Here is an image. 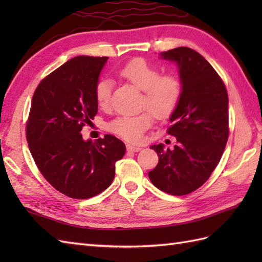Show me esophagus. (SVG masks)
Wrapping results in <instances>:
<instances>
[{"mask_svg":"<svg viewBox=\"0 0 262 262\" xmlns=\"http://www.w3.org/2000/svg\"><path fill=\"white\" fill-rule=\"evenodd\" d=\"M127 149L128 151H132V152H140L142 147L141 146H135V145H132V144H127Z\"/></svg>","mask_w":262,"mask_h":262,"instance_id":"34e87169","label":"esophagus"}]
</instances>
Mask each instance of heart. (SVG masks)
Here are the masks:
<instances>
[{
    "label": "heart",
    "instance_id": "heart-1",
    "mask_svg": "<svg viewBox=\"0 0 262 262\" xmlns=\"http://www.w3.org/2000/svg\"><path fill=\"white\" fill-rule=\"evenodd\" d=\"M119 74L144 92L142 104L157 118H166L173 113L181 96L180 81L173 75L161 76L157 66L143 58H135L121 68ZM113 82L100 79L94 86V97L100 108H107L110 103ZM152 124V117L147 113L117 117L108 124V129L124 140L138 143Z\"/></svg>",
    "mask_w": 262,
    "mask_h": 262
}]
</instances>
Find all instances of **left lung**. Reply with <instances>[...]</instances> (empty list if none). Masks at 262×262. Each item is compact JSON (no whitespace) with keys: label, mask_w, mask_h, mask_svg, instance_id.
Returning <instances> with one entry per match:
<instances>
[{"label":"left lung","mask_w":262,"mask_h":262,"mask_svg":"<svg viewBox=\"0 0 262 262\" xmlns=\"http://www.w3.org/2000/svg\"><path fill=\"white\" fill-rule=\"evenodd\" d=\"M160 58L176 63L179 73L181 96L168 129L177 145L149 147L159 163L148 178L160 190L182 196L203 186L220 162L229 137V98L213 66L193 49L177 47Z\"/></svg>","instance_id":"obj_1"}]
</instances>
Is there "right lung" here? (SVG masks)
Wrapping results in <instances>:
<instances>
[{"mask_svg":"<svg viewBox=\"0 0 262 262\" xmlns=\"http://www.w3.org/2000/svg\"><path fill=\"white\" fill-rule=\"evenodd\" d=\"M107 60L84 55L68 60L39 83L31 100L27 141L32 158L45 179L71 198L105 190L126 152L113 135L92 142L81 134L98 113L94 86Z\"/></svg>","mask_w":262,"mask_h":262,"instance_id":"right-lung-1","label":"right lung"}]
</instances>
